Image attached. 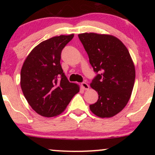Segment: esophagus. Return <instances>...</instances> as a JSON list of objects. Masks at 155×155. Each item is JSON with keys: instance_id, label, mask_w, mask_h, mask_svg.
I'll use <instances>...</instances> for the list:
<instances>
[{"instance_id": "esophagus-1", "label": "esophagus", "mask_w": 155, "mask_h": 155, "mask_svg": "<svg viewBox=\"0 0 155 155\" xmlns=\"http://www.w3.org/2000/svg\"><path fill=\"white\" fill-rule=\"evenodd\" d=\"M81 87L84 89V90H89V88H90V86H89V84L86 82L81 83Z\"/></svg>"}]
</instances>
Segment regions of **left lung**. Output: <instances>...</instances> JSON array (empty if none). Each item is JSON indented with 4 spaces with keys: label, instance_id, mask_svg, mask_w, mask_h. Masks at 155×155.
Segmentation results:
<instances>
[{
    "label": "left lung",
    "instance_id": "left-lung-1",
    "mask_svg": "<svg viewBox=\"0 0 155 155\" xmlns=\"http://www.w3.org/2000/svg\"><path fill=\"white\" fill-rule=\"evenodd\" d=\"M97 75L90 87L98 100L90 111L101 118L114 117L125 107L134 86L136 71L127 47L111 35L84 33L78 35Z\"/></svg>",
    "mask_w": 155,
    "mask_h": 155
}]
</instances>
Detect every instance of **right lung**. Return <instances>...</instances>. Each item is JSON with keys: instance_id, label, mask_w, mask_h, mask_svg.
<instances>
[{"instance_id": "1", "label": "right lung", "mask_w": 155, "mask_h": 155, "mask_svg": "<svg viewBox=\"0 0 155 155\" xmlns=\"http://www.w3.org/2000/svg\"><path fill=\"white\" fill-rule=\"evenodd\" d=\"M74 34L44 41L31 51L23 63L20 85L31 108L46 117L64 111L79 86L69 82L60 65L62 50Z\"/></svg>"}]
</instances>
